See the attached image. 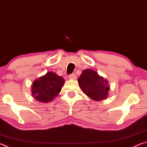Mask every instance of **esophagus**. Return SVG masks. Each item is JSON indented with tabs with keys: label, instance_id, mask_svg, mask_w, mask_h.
<instances>
[{
	"label": "esophagus",
	"instance_id": "1",
	"mask_svg": "<svg viewBox=\"0 0 147 147\" xmlns=\"http://www.w3.org/2000/svg\"><path fill=\"white\" fill-rule=\"evenodd\" d=\"M68 77H69V78H70L71 80H75V79H76V76L75 74H69V75L68 76Z\"/></svg>",
	"mask_w": 147,
	"mask_h": 147
}]
</instances>
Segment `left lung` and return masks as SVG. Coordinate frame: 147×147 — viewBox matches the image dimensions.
<instances>
[{"mask_svg": "<svg viewBox=\"0 0 147 147\" xmlns=\"http://www.w3.org/2000/svg\"><path fill=\"white\" fill-rule=\"evenodd\" d=\"M82 91L94 100H102L106 98L109 89L108 81L91 69L83 71L78 79Z\"/></svg>", "mask_w": 147, "mask_h": 147, "instance_id": "left-lung-1", "label": "left lung"}]
</instances>
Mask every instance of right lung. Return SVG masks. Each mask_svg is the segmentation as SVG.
<instances>
[{"label": "right lung", "mask_w": 147, "mask_h": 147, "mask_svg": "<svg viewBox=\"0 0 147 147\" xmlns=\"http://www.w3.org/2000/svg\"><path fill=\"white\" fill-rule=\"evenodd\" d=\"M64 83L61 76L53 72H48L33 82L32 96L41 102H49L58 96Z\"/></svg>", "instance_id": "obj_1"}]
</instances>
